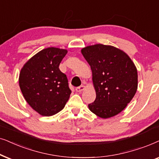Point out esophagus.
Returning a JSON list of instances; mask_svg holds the SVG:
<instances>
[{
    "label": "esophagus",
    "mask_w": 159,
    "mask_h": 159,
    "mask_svg": "<svg viewBox=\"0 0 159 159\" xmlns=\"http://www.w3.org/2000/svg\"><path fill=\"white\" fill-rule=\"evenodd\" d=\"M85 89H86V86H84V85L80 86H78V87H76L75 88V91L77 92H81L82 91H84V90H85Z\"/></svg>",
    "instance_id": "esophagus-1"
}]
</instances>
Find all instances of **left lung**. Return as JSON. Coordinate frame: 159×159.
<instances>
[{"instance_id":"left-lung-1","label":"left lung","mask_w":159,"mask_h":159,"mask_svg":"<svg viewBox=\"0 0 159 159\" xmlns=\"http://www.w3.org/2000/svg\"><path fill=\"white\" fill-rule=\"evenodd\" d=\"M81 53L91 67L96 92L89 108L102 118L118 115L137 92L138 75L134 62L124 51L110 45L88 46Z\"/></svg>"}]
</instances>
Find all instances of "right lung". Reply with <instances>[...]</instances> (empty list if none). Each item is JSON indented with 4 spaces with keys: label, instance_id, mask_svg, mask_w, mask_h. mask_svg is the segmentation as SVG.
Returning <instances> with one entry per match:
<instances>
[{
    "label": "right lung",
    "instance_id": "1",
    "mask_svg": "<svg viewBox=\"0 0 159 159\" xmlns=\"http://www.w3.org/2000/svg\"><path fill=\"white\" fill-rule=\"evenodd\" d=\"M67 50L49 47L40 51L21 69L19 84L30 106L43 116L62 111L71 91L59 66Z\"/></svg>",
    "mask_w": 159,
    "mask_h": 159
}]
</instances>
